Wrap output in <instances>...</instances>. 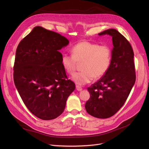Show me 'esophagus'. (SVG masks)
<instances>
[{
  "label": "esophagus",
  "instance_id": "1",
  "mask_svg": "<svg viewBox=\"0 0 149 149\" xmlns=\"http://www.w3.org/2000/svg\"><path fill=\"white\" fill-rule=\"evenodd\" d=\"M76 89H77L78 91H81L83 89H82V88H81V87L77 85V86H76Z\"/></svg>",
  "mask_w": 149,
  "mask_h": 149
}]
</instances>
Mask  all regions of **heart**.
I'll list each match as a JSON object with an SVG mask.
<instances>
[{
  "label": "heart",
  "mask_w": 149,
  "mask_h": 149,
  "mask_svg": "<svg viewBox=\"0 0 149 149\" xmlns=\"http://www.w3.org/2000/svg\"><path fill=\"white\" fill-rule=\"evenodd\" d=\"M70 52L72 56L63 55L61 62L65 71L69 75L74 74L77 64L81 63L82 71L72 76V80L78 85L89 83L94 77H102L110 66L111 51L106 45L82 41L72 46Z\"/></svg>",
  "instance_id": "1"
}]
</instances>
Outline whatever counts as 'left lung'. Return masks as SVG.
<instances>
[{
	"mask_svg": "<svg viewBox=\"0 0 149 149\" xmlns=\"http://www.w3.org/2000/svg\"><path fill=\"white\" fill-rule=\"evenodd\" d=\"M98 34L112 37V59L106 73L88 88L90 98L85 108L93 116L107 118L124 105L135 84L134 53L129 41L117 30L109 29Z\"/></svg>",
	"mask_w": 149,
	"mask_h": 149,
	"instance_id": "left-lung-1",
	"label": "left lung"
}]
</instances>
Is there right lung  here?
Instances as JSON below:
<instances>
[{
	"instance_id": "1",
	"label": "right lung",
	"mask_w": 149,
	"mask_h": 149,
	"mask_svg": "<svg viewBox=\"0 0 149 149\" xmlns=\"http://www.w3.org/2000/svg\"><path fill=\"white\" fill-rule=\"evenodd\" d=\"M68 43L60 34L36 26L17 48L14 84L28 110L40 119L50 120L60 116L75 90V83L68 79L58 51Z\"/></svg>"
}]
</instances>
